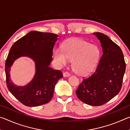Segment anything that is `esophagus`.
Returning <instances> with one entry per match:
<instances>
[{
  "label": "esophagus",
  "instance_id": "esophagus-1",
  "mask_svg": "<svg viewBox=\"0 0 130 130\" xmlns=\"http://www.w3.org/2000/svg\"><path fill=\"white\" fill-rule=\"evenodd\" d=\"M70 76V74L67 72H65L63 73V76L64 77H69Z\"/></svg>",
  "mask_w": 130,
  "mask_h": 130
}]
</instances>
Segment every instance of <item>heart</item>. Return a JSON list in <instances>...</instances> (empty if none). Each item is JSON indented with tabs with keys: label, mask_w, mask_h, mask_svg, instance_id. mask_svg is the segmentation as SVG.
<instances>
[{
	"label": "heart",
	"mask_w": 130,
	"mask_h": 130,
	"mask_svg": "<svg viewBox=\"0 0 130 130\" xmlns=\"http://www.w3.org/2000/svg\"><path fill=\"white\" fill-rule=\"evenodd\" d=\"M100 52L97 46L77 38H70L62 45V50L57 49L54 58L59 65H67L72 61L74 71L81 75L93 72L98 65Z\"/></svg>",
	"instance_id": "heart-1"
}]
</instances>
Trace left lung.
Returning <instances> with one entry per match:
<instances>
[{"label": "left lung", "mask_w": 130, "mask_h": 130, "mask_svg": "<svg viewBox=\"0 0 130 130\" xmlns=\"http://www.w3.org/2000/svg\"><path fill=\"white\" fill-rule=\"evenodd\" d=\"M100 41L103 55L95 72L84 79L76 93L81 102L93 106L105 104L120 92L126 70L124 56L118 45L101 32H93Z\"/></svg>", "instance_id": "obj_1"}]
</instances>
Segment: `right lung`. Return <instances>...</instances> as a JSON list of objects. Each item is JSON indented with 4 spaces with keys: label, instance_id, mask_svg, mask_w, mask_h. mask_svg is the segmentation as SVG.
I'll use <instances>...</instances> for the list:
<instances>
[{
    "label": "right lung",
    "instance_id": "1",
    "mask_svg": "<svg viewBox=\"0 0 130 130\" xmlns=\"http://www.w3.org/2000/svg\"><path fill=\"white\" fill-rule=\"evenodd\" d=\"M58 37L51 32L32 31L11 47L5 64L7 87L12 95L26 106L36 107L49 103L57 81L62 78L61 70L50 67ZM21 56L31 59L36 67L34 78L24 86L15 85L10 77V68L14 61Z\"/></svg>",
    "mask_w": 130,
    "mask_h": 130
}]
</instances>
